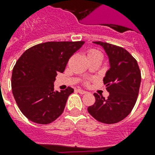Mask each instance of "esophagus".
<instances>
[{"label": "esophagus", "mask_w": 155, "mask_h": 155, "mask_svg": "<svg viewBox=\"0 0 155 155\" xmlns=\"http://www.w3.org/2000/svg\"><path fill=\"white\" fill-rule=\"evenodd\" d=\"M77 91L79 93H80V94H85V93H87L86 91H84V90H83V89H80V88H78Z\"/></svg>", "instance_id": "1"}]
</instances>
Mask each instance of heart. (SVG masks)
<instances>
[{"mask_svg":"<svg viewBox=\"0 0 155 155\" xmlns=\"http://www.w3.org/2000/svg\"><path fill=\"white\" fill-rule=\"evenodd\" d=\"M87 58H92V57H100L102 59V52L98 49L95 48H91L89 49L87 52Z\"/></svg>","mask_w":155,"mask_h":155,"instance_id":"1","label":"heart"}]
</instances>
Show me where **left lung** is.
Instances as JSON below:
<instances>
[{"mask_svg":"<svg viewBox=\"0 0 155 155\" xmlns=\"http://www.w3.org/2000/svg\"><path fill=\"white\" fill-rule=\"evenodd\" d=\"M94 43L101 45L109 58L110 69L104 78L109 96L105 99L95 93V104L87 110L100 123H119L131 112L136 103L141 84L140 69L137 60L123 48L102 41Z\"/></svg>","mask_w":155,"mask_h":155,"instance_id":"8db88e82","label":"left lung"}]
</instances>
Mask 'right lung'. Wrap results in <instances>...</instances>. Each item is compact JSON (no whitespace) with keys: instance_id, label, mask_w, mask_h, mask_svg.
<instances>
[{"instance_id":"right-lung-1","label":"right lung","mask_w":155,"mask_h":155,"mask_svg":"<svg viewBox=\"0 0 155 155\" xmlns=\"http://www.w3.org/2000/svg\"><path fill=\"white\" fill-rule=\"evenodd\" d=\"M84 41H50L27 49L16 61L12 73V91L19 109L38 124L55 121L64 110L74 91H54L58 72L63 73L72 55Z\"/></svg>"}]
</instances>
